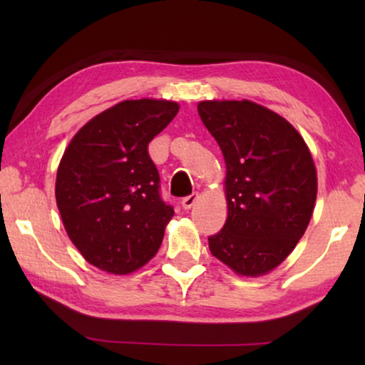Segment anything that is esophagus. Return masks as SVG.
Wrapping results in <instances>:
<instances>
[{
	"mask_svg": "<svg viewBox=\"0 0 365 365\" xmlns=\"http://www.w3.org/2000/svg\"><path fill=\"white\" fill-rule=\"evenodd\" d=\"M197 197H200V195H197V193H191L188 196H185L182 200V207L183 209H191L195 206V202L197 201Z\"/></svg>",
	"mask_w": 365,
	"mask_h": 365,
	"instance_id": "esophagus-1",
	"label": "esophagus"
}]
</instances>
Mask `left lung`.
I'll list each match as a JSON object with an SVG mask.
<instances>
[{"label": "left lung", "instance_id": "left-lung-1", "mask_svg": "<svg viewBox=\"0 0 365 365\" xmlns=\"http://www.w3.org/2000/svg\"><path fill=\"white\" fill-rule=\"evenodd\" d=\"M197 113L227 165L228 215L209 250L240 275H262L285 261L311 220L312 156L292 123L256 103L201 101Z\"/></svg>", "mask_w": 365, "mask_h": 365}]
</instances>
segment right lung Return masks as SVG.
Returning <instances> with one entry per match:
<instances>
[{"label": "right lung", "instance_id": "obj_1", "mask_svg": "<svg viewBox=\"0 0 365 365\" xmlns=\"http://www.w3.org/2000/svg\"><path fill=\"white\" fill-rule=\"evenodd\" d=\"M178 104L128 100L80 128L61 159L56 202L66 232L95 267L130 274L156 255L174 207L160 196L148 145Z\"/></svg>", "mask_w": 365, "mask_h": 365}]
</instances>
